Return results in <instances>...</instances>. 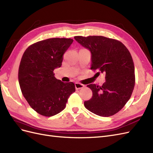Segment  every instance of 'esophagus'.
<instances>
[{
	"label": "esophagus",
	"instance_id": "obj_1",
	"mask_svg": "<svg viewBox=\"0 0 153 153\" xmlns=\"http://www.w3.org/2000/svg\"><path fill=\"white\" fill-rule=\"evenodd\" d=\"M75 88L76 89H82V88L84 87V85H83L82 84H80V83H78V82H76L75 84Z\"/></svg>",
	"mask_w": 153,
	"mask_h": 153
}]
</instances>
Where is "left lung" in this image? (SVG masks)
Segmentation results:
<instances>
[{
    "label": "left lung",
    "mask_w": 153,
    "mask_h": 153,
    "mask_svg": "<svg viewBox=\"0 0 153 153\" xmlns=\"http://www.w3.org/2000/svg\"><path fill=\"white\" fill-rule=\"evenodd\" d=\"M74 38L91 52V69L105 74L102 86L87 85L92 90V96L85 101V107L101 117L117 113L130 98L135 86V67L129 50L119 41L104 36Z\"/></svg>",
    "instance_id": "1"
}]
</instances>
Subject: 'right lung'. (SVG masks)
I'll list each match as a JSON object with an SVG mask.
<instances>
[{"label": "right lung", "mask_w": 153, "mask_h": 153, "mask_svg": "<svg viewBox=\"0 0 153 153\" xmlns=\"http://www.w3.org/2000/svg\"><path fill=\"white\" fill-rule=\"evenodd\" d=\"M73 42L71 38H50L32 44L23 54L18 70L22 92L31 108L44 116L61 112L75 91L73 82L64 83L53 73Z\"/></svg>", "instance_id": "right-lung-1"}]
</instances>
